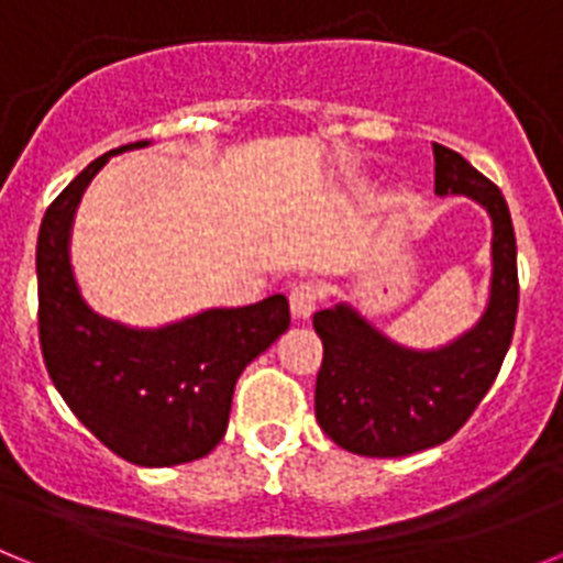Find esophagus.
<instances>
[{"mask_svg": "<svg viewBox=\"0 0 563 563\" xmlns=\"http://www.w3.org/2000/svg\"><path fill=\"white\" fill-rule=\"evenodd\" d=\"M321 305V287L316 282H301L290 290V312L298 321H307Z\"/></svg>", "mask_w": 563, "mask_h": 563, "instance_id": "obj_1", "label": "esophagus"}]
</instances>
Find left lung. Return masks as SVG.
<instances>
[{"label":"left lung","mask_w":563,"mask_h":563,"mask_svg":"<svg viewBox=\"0 0 563 563\" xmlns=\"http://www.w3.org/2000/svg\"><path fill=\"white\" fill-rule=\"evenodd\" d=\"M437 194H465L494 220V282L479 324L437 352L397 346L338 305L312 316L324 343L316 380L318 426L361 456H406L451 440L494 386L519 312L516 233L499 188L454 148L434 143Z\"/></svg>","instance_id":"1"}]
</instances>
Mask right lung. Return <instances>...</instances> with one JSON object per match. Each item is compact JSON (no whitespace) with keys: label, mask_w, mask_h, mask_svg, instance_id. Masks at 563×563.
I'll use <instances>...</instances> for the list:
<instances>
[{"label":"right lung","mask_w":563,"mask_h":563,"mask_svg":"<svg viewBox=\"0 0 563 563\" xmlns=\"http://www.w3.org/2000/svg\"><path fill=\"white\" fill-rule=\"evenodd\" d=\"M89 163L38 228V341L44 366L73 415L123 460L183 465L225 437L233 386L253 357L290 327L285 296L208 310L163 330H129L84 305L69 267V225L84 188L118 152Z\"/></svg>","instance_id":"obj_1"}]
</instances>
